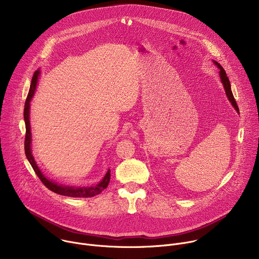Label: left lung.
Segmentation results:
<instances>
[{
  "label": "left lung",
  "instance_id": "obj_1",
  "mask_svg": "<svg viewBox=\"0 0 259 259\" xmlns=\"http://www.w3.org/2000/svg\"><path fill=\"white\" fill-rule=\"evenodd\" d=\"M214 63H215V64L217 65V67L219 68L220 79H221V82H223V84H224V87H225L227 96H228L229 100L232 102V104H233V106L235 107V109L239 113V107H238L237 102H236V100H235V97H234V95H233V92H232V89H231V83H230V80H229V78H228V76H227L226 70L224 69V67L221 66L217 61H214Z\"/></svg>",
  "mask_w": 259,
  "mask_h": 259
}]
</instances>
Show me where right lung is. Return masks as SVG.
Segmentation results:
<instances>
[{
    "mask_svg": "<svg viewBox=\"0 0 259 259\" xmlns=\"http://www.w3.org/2000/svg\"><path fill=\"white\" fill-rule=\"evenodd\" d=\"M39 75H40V70H35L34 73H33V77L31 79V84H30L28 95H27L26 100H25L24 112H23V117H24V122H25L24 151H25V156H26L28 162L30 163L32 169L34 170L35 174L38 175L40 180L43 182L44 186L47 189H49L50 191H52V192H54L58 195H62V196H66V197H72V198H91V197H94L96 195H99L108 186V182H109V179H110V170H108L106 172L103 179L98 184H96V186L77 188V187L62 186V184H57L56 182H53V181L49 180L48 178H46L43 175V173L41 172L39 167L36 166L35 161H34L32 155H31V149H30L31 132H30V123H29V102H30V99L33 96Z\"/></svg>",
    "mask_w": 259,
    "mask_h": 259,
    "instance_id": "right-lung-1",
    "label": "right lung"
}]
</instances>
